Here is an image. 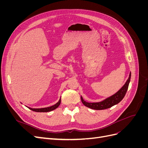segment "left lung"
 <instances>
[{"label":"left lung","instance_id":"8db88e82","mask_svg":"<svg viewBox=\"0 0 148 148\" xmlns=\"http://www.w3.org/2000/svg\"><path fill=\"white\" fill-rule=\"evenodd\" d=\"M131 78V73H130L129 78L127 79V81L123 85V86L121 88L120 90L116 92L115 95H112V96L107 98L105 100L99 102H93V103H89L84 101L83 99V97H81V100L83 104L89 108H91L92 109L95 110H103L110 108V107H112L113 106L117 104L121 101L123 99V98L126 95V92L127 91V89L128 88L129 83L130 82Z\"/></svg>","mask_w":148,"mask_h":148}]
</instances>
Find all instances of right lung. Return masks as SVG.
Segmentation results:
<instances>
[{
  "label": "right lung",
  "instance_id": "1",
  "mask_svg": "<svg viewBox=\"0 0 148 148\" xmlns=\"http://www.w3.org/2000/svg\"><path fill=\"white\" fill-rule=\"evenodd\" d=\"M60 102H61V99H60V100L55 105H53L51 107H45V108H41V109H32V108H30V107H28V108L34 112H50L52 111L53 110L56 109V108H57L59 106V105L60 104Z\"/></svg>",
  "mask_w": 148,
  "mask_h": 148
}]
</instances>
